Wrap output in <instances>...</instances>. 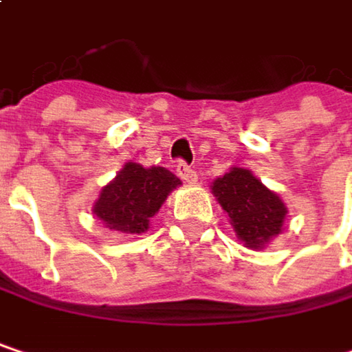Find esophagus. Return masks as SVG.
I'll use <instances>...</instances> for the list:
<instances>
[{
  "label": "esophagus",
  "instance_id": "34e87169",
  "mask_svg": "<svg viewBox=\"0 0 352 352\" xmlns=\"http://www.w3.org/2000/svg\"><path fill=\"white\" fill-rule=\"evenodd\" d=\"M177 175L181 177L185 183H195V181H197V173H195L189 165H185L183 161L177 163Z\"/></svg>",
  "mask_w": 352,
  "mask_h": 352
}]
</instances>
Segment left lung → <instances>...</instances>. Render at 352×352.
Masks as SVG:
<instances>
[{"label": "left lung", "mask_w": 352, "mask_h": 352, "mask_svg": "<svg viewBox=\"0 0 352 352\" xmlns=\"http://www.w3.org/2000/svg\"><path fill=\"white\" fill-rule=\"evenodd\" d=\"M222 210L230 216L236 236L248 248H263L283 230L287 214L281 197L267 189L248 169L234 167L212 183Z\"/></svg>", "instance_id": "8db88e82"}]
</instances>
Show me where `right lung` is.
Here are the masks:
<instances>
[{"instance_id":"right-lung-1","label":"right lung","mask_w":352,"mask_h":352,"mask_svg":"<svg viewBox=\"0 0 352 352\" xmlns=\"http://www.w3.org/2000/svg\"><path fill=\"white\" fill-rule=\"evenodd\" d=\"M179 185L181 181L165 167L146 169L138 163H126L116 179L102 189L94 214L109 230L142 234L167 195Z\"/></svg>"}]
</instances>
